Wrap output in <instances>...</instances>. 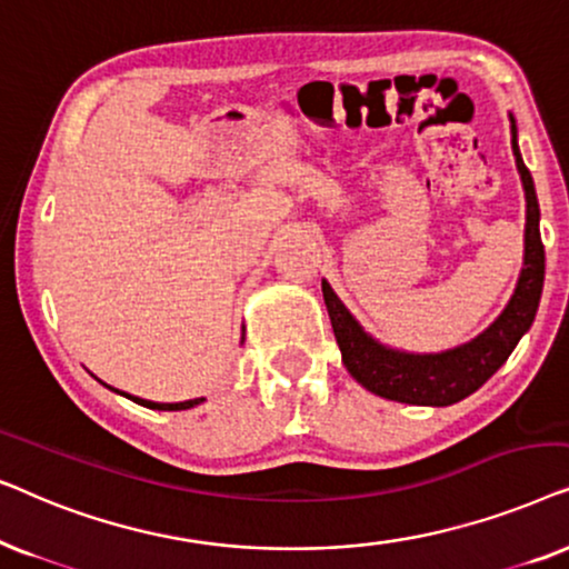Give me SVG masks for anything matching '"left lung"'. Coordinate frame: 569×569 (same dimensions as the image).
<instances>
[{"mask_svg":"<svg viewBox=\"0 0 569 569\" xmlns=\"http://www.w3.org/2000/svg\"><path fill=\"white\" fill-rule=\"evenodd\" d=\"M512 121V154L526 191V236H523V269H520L516 292L508 306L479 337L446 352H403L380 345L362 329L360 321L349 313L331 284L321 282L323 300L329 308L333 337L341 349V362L357 383L370 393L388 401L417 403V407H450L479 391L505 360L518 347L523 333L531 329L539 310L543 290V243L539 232V199H536L533 178L528 173L518 150V127Z\"/></svg>","mask_w":569,"mask_h":569,"instance_id":"obj_1","label":"left lung"}]
</instances>
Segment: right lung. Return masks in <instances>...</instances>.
<instances>
[{
  "label": "right lung",
  "instance_id": "1",
  "mask_svg": "<svg viewBox=\"0 0 569 569\" xmlns=\"http://www.w3.org/2000/svg\"><path fill=\"white\" fill-rule=\"evenodd\" d=\"M100 383H103V380H100ZM106 386V383H103ZM111 388V386H108ZM111 391H116V393H121V396H127V399H131L134 403H139V407H147V409H158V411H181V409H193V407H199L201 401L204 399H189V401H178V403H158V401H147V399H139V396H129V393H123V391H119V388H111Z\"/></svg>",
  "mask_w": 569,
  "mask_h": 569
}]
</instances>
